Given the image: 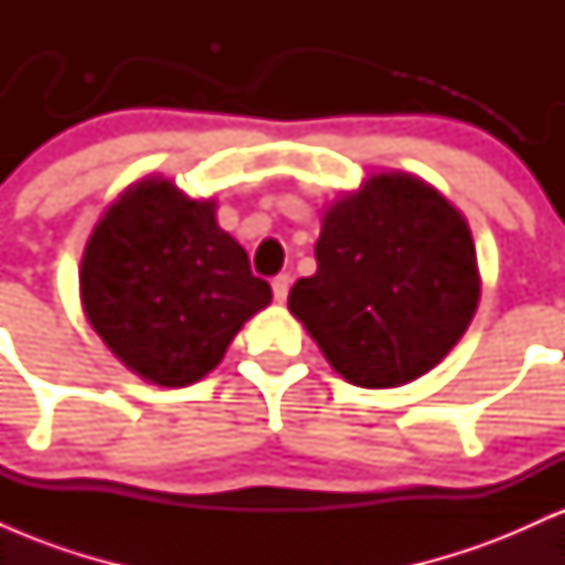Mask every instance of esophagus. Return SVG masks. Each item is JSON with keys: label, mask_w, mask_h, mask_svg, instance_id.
I'll use <instances>...</instances> for the list:
<instances>
[{"label": "esophagus", "mask_w": 565, "mask_h": 565, "mask_svg": "<svg viewBox=\"0 0 565 565\" xmlns=\"http://www.w3.org/2000/svg\"><path fill=\"white\" fill-rule=\"evenodd\" d=\"M289 284H291V278H289L287 274L276 276L274 281H270V287H274V297H276L278 302L287 300V295H289Z\"/></svg>", "instance_id": "1"}]
</instances>
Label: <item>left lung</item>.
Listing matches in <instances>:
<instances>
[{
	"label": "left lung",
	"instance_id": "obj_1",
	"mask_svg": "<svg viewBox=\"0 0 565 565\" xmlns=\"http://www.w3.org/2000/svg\"><path fill=\"white\" fill-rule=\"evenodd\" d=\"M316 270L289 310L359 387L423 377L468 332L481 297L468 220L425 180L372 174L321 220Z\"/></svg>",
	"mask_w": 565,
	"mask_h": 565
}]
</instances>
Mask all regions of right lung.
<instances>
[{
	"instance_id": "obj_1",
	"label": "right lung",
	"mask_w": 565,
	"mask_h": 565,
	"mask_svg": "<svg viewBox=\"0 0 565 565\" xmlns=\"http://www.w3.org/2000/svg\"><path fill=\"white\" fill-rule=\"evenodd\" d=\"M215 201L142 178L97 220L84 246L87 321L142 380L185 387L215 369L238 329L270 302L249 257L215 220Z\"/></svg>"
}]
</instances>
